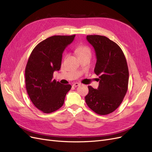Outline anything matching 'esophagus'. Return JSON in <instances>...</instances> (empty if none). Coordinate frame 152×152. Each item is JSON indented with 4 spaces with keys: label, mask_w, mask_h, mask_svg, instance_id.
<instances>
[{
    "label": "esophagus",
    "mask_w": 152,
    "mask_h": 152,
    "mask_svg": "<svg viewBox=\"0 0 152 152\" xmlns=\"http://www.w3.org/2000/svg\"><path fill=\"white\" fill-rule=\"evenodd\" d=\"M80 85V83H78V82H75V83H74V84H73V87H77V86H79Z\"/></svg>",
    "instance_id": "34e87169"
}]
</instances>
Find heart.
Returning a JSON list of instances; mask_svg holds the SVG:
<instances>
[{"mask_svg": "<svg viewBox=\"0 0 152 152\" xmlns=\"http://www.w3.org/2000/svg\"><path fill=\"white\" fill-rule=\"evenodd\" d=\"M75 51L79 55V56H83V55H91V50L89 46L86 45H80L75 48Z\"/></svg>", "mask_w": 152, "mask_h": 152, "instance_id": "obj_1", "label": "heart"}]
</instances>
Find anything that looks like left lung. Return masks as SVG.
<instances>
[{"label": "left lung", "instance_id": "left-lung-1", "mask_svg": "<svg viewBox=\"0 0 152 152\" xmlns=\"http://www.w3.org/2000/svg\"><path fill=\"white\" fill-rule=\"evenodd\" d=\"M87 40L94 47L96 61L94 73L99 76L98 89L88 86L87 106L102 115L111 113L122 103L128 89L129 70L122 50L107 37L91 35Z\"/></svg>", "mask_w": 152, "mask_h": 152}]
</instances>
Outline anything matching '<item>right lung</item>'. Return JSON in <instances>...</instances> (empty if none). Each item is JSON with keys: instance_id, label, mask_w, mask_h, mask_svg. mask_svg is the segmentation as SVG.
<instances>
[{"instance_id": "right-lung-1", "label": "right lung", "mask_w": 152, "mask_h": 152, "mask_svg": "<svg viewBox=\"0 0 152 152\" xmlns=\"http://www.w3.org/2000/svg\"><path fill=\"white\" fill-rule=\"evenodd\" d=\"M73 35H54L39 43L31 53L25 68V86L36 108L45 113L60 108L70 84L53 80L54 71L61 68L62 54L74 39Z\"/></svg>"}]
</instances>
